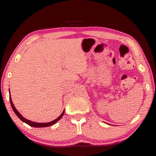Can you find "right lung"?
Instances as JSON below:
<instances>
[{
	"label": "right lung",
	"instance_id": "1",
	"mask_svg": "<svg viewBox=\"0 0 156 156\" xmlns=\"http://www.w3.org/2000/svg\"><path fill=\"white\" fill-rule=\"evenodd\" d=\"M9 101H10V103H11V108H12L13 110L14 111V112L16 113V115L18 116V118L22 120L23 122L27 123L28 125H29L30 126H32V127H48V126H51L54 125V124L56 123V122L58 120L61 119V118L63 117V115H64V112H65V110H63V112H62V114L59 116V117L56 119L55 120H54L52 121H51V122H48V123H36V122H33V121H31L30 120H28L27 119L24 118L21 115L20 113L18 110H16V108H15V106H14L12 102V100H11V95L9 96Z\"/></svg>",
	"mask_w": 156,
	"mask_h": 156
}]
</instances>
